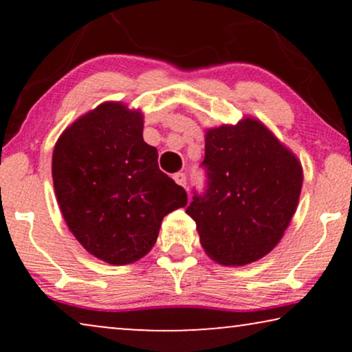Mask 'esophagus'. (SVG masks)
Segmentation results:
<instances>
[{
    "mask_svg": "<svg viewBox=\"0 0 352 352\" xmlns=\"http://www.w3.org/2000/svg\"><path fill=\"white\" fill-rule=\"evenodd\" d=\"M173 179L176 181V184H179L182 187H186V184H187V177L184 173H176V175H173Z\"/></svg>",
    "mask_w": 352,
    "mask_h": 352,
    "instance_id": "esophagus-1",
    "label": "esophagus"
}]
</instances>
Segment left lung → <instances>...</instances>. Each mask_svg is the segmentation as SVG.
Masks as SVG:
<instances>
[{
	"label": "left lung",
	"instance_id": "left-lung-1",
	"mask_svg": "<svg viewBox=\"0 0 352 352\" xmlns=\"http://www.w3.org/2000/svg\"><path fill=\"white\" fill-rule=\"evenodd\" d=\"M204 192L194 190L186 213L195 221L206 254L243 266L278 243L295 214L302 170L293 153L258 120L208 129Z\"/></svg>",
	"mask_w": 352,
	"mask_h": 352
}]
</instances>
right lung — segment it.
Returning a JSON list of instances; mask_svg holds the SVG:
<instances>
[{"label":"right lung","mask_w":352,"mask_h":352,"mask_svg":"<svg viewBox=\"0 0 352 352\" xmlns=\"http://www.w3.org/2000/svg\"><path fill=\"white\" fill-rule=\"evenodd\" d=\"M142 128V113L105 102L67 128L52 153L67 226L85 250L117 266L151 252L163 218L187 205L186 190L158 168Z\"/></svg>","instance_id":"obj_1"}]
</instances>
